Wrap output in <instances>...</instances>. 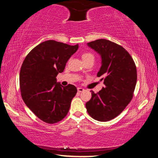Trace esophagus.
<instances>
[{
  "instance_id": "esophagus-1",
  "label": "esophagus",
  "mask_w": 158,
  "mask_h": 158,
  "mask_svg": "<svg viewBox=\"0 0 158 158\" xmlns=\"http://www.w3.org/2000/svg\"><path fill=\"white\" fill-rule=\"evenodd\" d=\"M77 91L79 92V93H81V92L84 91V89H83V88H81V87H78V88H77Z\"/></svg>"
}]
</instances>
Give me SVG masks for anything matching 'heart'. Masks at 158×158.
Listing matches in <instances>:
<instances>
[{
  "instance_id": "b5f03b06",
  "label": "heart",
  "mask_w": 158,
  "mask_h": 158,
  "mask_svg": "<svg viewBox=\"0 0 158 158\" xmlns=\"http://www.w3.org/2000/svg\"><path fill=\"white\" fill-rule=\"evenodd\" d=\"M83 60L84 59H88V58H93L94 59V56H93L92 53H85L82 56Z\"/></svg>"
}]
</instances>
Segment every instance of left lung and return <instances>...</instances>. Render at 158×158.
<instances>
[{
  "mask_svg": "<svg viewBox=\"0 0 158 158\" xmlns=\"http://www.w3.org/2000/svg\"><path fill=\"white\" fill-rule=\"evenodd\" d=\"M101 57L97 74L102 77L105 88L98 93L91 90V99L85 104L93 118L110 121L121 113L130 103L137 84V68L132 58L123 47L105 39L87 43Z\"/></svg>",
  "mask_w": 158,
  "mask_h": 158,
  "instance_id": "1",
  "label": "left lung"
}]
</instances>
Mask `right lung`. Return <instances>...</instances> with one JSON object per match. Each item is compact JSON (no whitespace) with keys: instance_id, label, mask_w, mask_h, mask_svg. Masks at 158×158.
Here are the masks:
<instances>
[{"instance_id":"obj_1","label":"right lung","mask_w":158,"mask_h":158,"mask_svg":"<svg viewBox=\"0 0 158 158\" xmlns=\"http://www.w3.org/2000/svg\"><path fill=\"white\" fill-rule=\"evenodd\" d=\"M78 48V44L45 41L31 51L21 65V97L34 114L47 123H56L66 116L77 92L74 85L63 86L56 77Z\"/></svg>"}]
</instances>
